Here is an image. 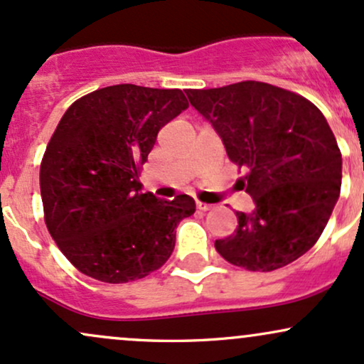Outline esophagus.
I'll use <instances>...</instances> for the list:
<instances>
[{"mask_svg":"<svg viewBox=\"0 0 364 364\" xmlns=\"http://www.w3.org/2000/svg\"><path fill=\"white\" fill-rule=\"evenodd\" d=\"M198 210H199V211H210V210H211V204L199 203V201H198Z\"/></svg>","mask_w":364,"mask_h":364,"instance_id":"esophagus-1","label":"esophagus"}]
</instances>
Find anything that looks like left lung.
<instances>
[{
  "instance_id": "left-lung-1",
  "label": "left lung",
  "mask_w": 364,
  "mask_h": 364,
  "mask_svg": "<svg viewBox=\"0 0 364 364\" xmlns=\"http://www.w3.org/2000/svg\"><path fill=\"white\" fill-rule=\"evenodd\" d=\"M211 124L255 201L237 211L234 235L215 242L235 267L272 272L308 252L332 215L342 156L323 113L306 97L272 84L244 80L186 91Z\"/></svg>"
}]
</instances>
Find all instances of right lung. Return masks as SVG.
Masks as SVG:
<instances>
[{
	"instance_id": "add662e5",
	"label": "right lung",
	"mask_w": 364,
	"mask_h": 364,
	"mask_svg": "<svg viewBox=\"0 0 364 364\" xmlns=\"http://www.w3.org/2000/svg\"><path fill=\"white\" fill-rule=\"evenodd\" d=\"M189 108L181 89L118 84L80 97L61 117L41 163L44 220L73 267L106 284L165 264L178 222L196 211L142 193L139 166L163 125Z\"/></svg>"
}]
</instances>
